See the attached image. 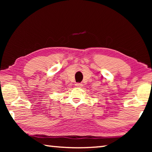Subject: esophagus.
Returning <instances> with one entry per match:
<instances>
[{"instance_id": "1", "label": "esophagus", "mask_w": 152, "mask_h": 152, "mask_svg": "<svg viewBox=\"0 0 152 152\" xmlns=\"http://www.w3.org/2000/svg\"><path fill=\"white\" fill-rule=\"evenodd\" d=\"M76 86L77 87H79V88H80V87L82 86V83H76Z\"/></svg>"}]
</instances>
